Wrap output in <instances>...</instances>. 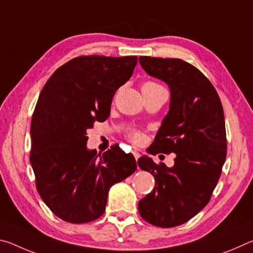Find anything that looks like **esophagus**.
Here are the masks:
<instances>
[{"mask_svg":"<svg viewBox=\"0 0 253 253\" xmlns=\"http://www.w3.org/2000/svg\"><path fill=\"white\" fill-rule=\"evenodd\" d=\"M132 154H134V157L136 158V161H137V160H138V158H139V156H140V154H139L138 152H137V151H134V152H132Z\"/></svg>","mask_w":253,"mask_h":253,"instance_id":"obj_1","label":"esophagus"}]
</instances>
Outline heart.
Masks as SVG:
<instances>
[{
  "mask_svg": "<svg viewBox=\"0 0 253 253\" xmlns=\"http://www.w3.org/2000/svg\"><path fill=\"white\" fill-rule=\"evenodd\" d=\"M163 87L161 84H158L155 81H145L142 84V92H152L158 90V89H162ZM128 138H129L134 144H140L144 139V134L140 130L132 129L128 132Z\"/></svg>",
  "mask_w": 253,
  "mask_h": 253,
  "instance_id": "obj_1",
  "label": "heart"
}]
</instances>
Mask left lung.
Wrapping results in <instances>:
<instances>
[{
    "mask_svg": "<svg viewBox=\"0 0 253 253\" xmlns=\"http://www.w3.org/2000/svg\"><path fill=\"white\" fill-rule=\"evenodd\" d=\"M139 63L170 90L169 110L149 153H174L175 158L172 168L146 155L137 162L155 177L138 212L148 223L173 228L204 209L219 181L226 157L223 108L210 80L184 60L139 57Z\"/></svg>",
    "mask_w": 253,
    "mask_h": 253,
    "instance_id": "8db88e82",
    "label": "left lung"
}]
</instances>
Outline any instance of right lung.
Segmentation results:
<instances>
[{"instance_id": "obj_1", "label": "right lung", "mask_w": 253, "mask_h": 253, "mask_svg": "<svg viewBox=\"0 0 253 253\" xmlns=\"http://www.w3.org/2000/svg\"><path fill=\"white\" fill-rule=\"evenodd\" d=\"M136 55H81L46 81L31 122V162L41 199L55 215L87 223L105 212L109 188L137 169L132 154L114 145L97 155L87 130L109 117L117 89L128 80Z\"/></svg>"}]
</instances>
